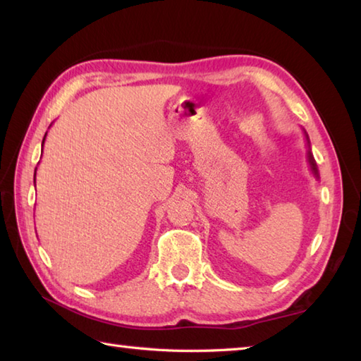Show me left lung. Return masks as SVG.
Segmentation results:
<instances>
[{
	"instance_id": "obj_1",
	"label": "left lung",
	"mask_w": 361,
	"mask_h": 361,
	"mask_svg": "<svg viewBox=\"0 0 361 361\" xmlns=\"http://www.w3.org/2000/svg\"><path fill=\"white\" fill-rule=\"evenodd\" d=\"M303 134H305L307 145H308V150H307V159H308L310 169H312V173L314 175V178H316V180H319V171H317V166H316V161H314V158H313L312 148H310V139H308V134H307V131H305V130H303Z\"/></svg>"
}]
</instances>
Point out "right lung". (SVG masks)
Wrapping results in <instances>:
<instances>
[{"mask_svg": "<svg viewBox=\"0 0 361 361\" xmlns=\"http://www.w3.org/2000/svg\"><path fill=\"white\" fill-rule=\"evenodd\" d=\"M45 137H47V133H45V136H44V140H42V147H44V144H45ZM35 171H37V169H35ZM34 186H35V172H34Z\"/></svg>", "mask_w": 361, "mask_h": 361, "instance_id": "obj_1", "label": "right lung"}]
</instances>
